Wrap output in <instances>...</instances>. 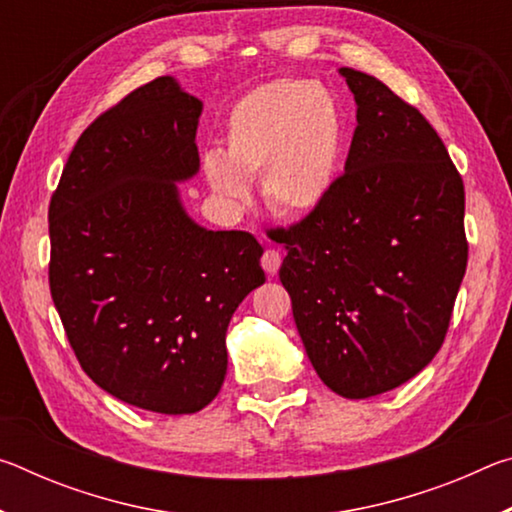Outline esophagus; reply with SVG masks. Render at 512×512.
Wrapping results in <instances>:
<instances>
[{"mask_svg": "<svg viewBox=\"0 0 512 512\" xmlns=\"http://www.w3.org/2000/svg\"><path fill=\"white\" fill-rule=\"evenodd\" d=\"M280 264H282V253H280V250H275V248H266V250H264V255H262V266H264V271H266L268 275H275L277 271H280Z\"/></svg>", "mask_w": 512, "mask_h": 512, "instance_id": "esophagus-1", "label": "esophagus"}]
</instances>
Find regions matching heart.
I'll return each instance as SVG.
<instances>
[{
	"label": "heart",
	"mask_w": 512,
	"mask_h": 512,
	"mask_svg": "<svg viewBox=\"0 0 512 512\" xmlns=\"http://www.w3.org/2000/svg\"><path fill=\"white\" fill-rule=\"evenodd\" d=\"M345 151V112L339 97L307 79L257 85L225 121V155H203L207 185L221 201L244 205L248 178L262 173L268 210L300 219L327 201Z\"/></svg>",
	"instance_id": "b5f03b06"
}]
</instances>
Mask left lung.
<instances>
[{
  "mask_svg": "<svg viewBox=\"0 0 512 512\" xmlns=\"http://www.w3.org/2000/svg\"><path fill=\"white\" fill-rule=\"evenodd\" d=\"M341 74L357 103L345 171L273 239L311 366L363 400L418 375L445 341L467 266L465 187L418 108L366 72Z\"/></svg>",
  "mask_w": 512,
  "mask_h": 512,
  "instance_id": "1",
  "label": "left lung"
}]
</instances>
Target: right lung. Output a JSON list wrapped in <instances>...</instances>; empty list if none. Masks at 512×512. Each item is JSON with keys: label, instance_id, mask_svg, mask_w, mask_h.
<instances>
[{"label": "right lung", "instance_id": "obj_1", "mask_svg": "<svg viewBox=\"0 0 512 512\" xmlns=\"http://www.w3.org/2000/svg\"><path fill=\"white\" fill-rule=\"evenodd\" d=\"M203 103L160 76L85 128L49 203V289L94 384L167 415L219 395L230 318L264 284V248L189 219Z\"/></svg>", "mask_w": 512, "mask_h": 512}]
</instances>
